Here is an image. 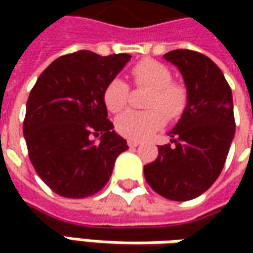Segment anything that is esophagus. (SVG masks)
<instances>
[{"label": "esophagus", "mask_w": 253, "mask_h": 253, "mask_svg": "<svg viewBox=\"0 0 253 253\" xmlns=\"http://www.w3.org/2000/svg\"><path fill=\"white\" fill-rule=\"evenodd\" d=\"M139 145V142L138 141H133V139H128V146L129 148H136Z\"/></svg>", "instance_id": "1"}]
</instances>
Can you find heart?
<instances>
[{"instance_id": "b5f03b06", "label": "heart", "mask_w": 253, "mask_h": 253, "mask_svg": "<svg viewBox=\"0 0 253 253\" xmlns=\"http://www.w3.org/2000/svg\"><path fill=\"white\" fill-rule=\"evenodd\" d=\"M132 82L138 87H149L151 91L145 100V111L121 114L115 128L122 136L142 141L163 126L168 120H177L186 111L189 92L186 85L171 80V72L166 64L153 59H145L131 69ZM129 100V85L122 79H112L104 90V102L111 112L124 110Z\"/></svg>"}]
</instances>
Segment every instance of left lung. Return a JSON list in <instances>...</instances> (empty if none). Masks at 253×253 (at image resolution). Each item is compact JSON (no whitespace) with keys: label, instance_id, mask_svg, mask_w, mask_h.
Wrapping results in <instances>:
<instances>
[{"label":"left lung","instance_id":"left-lung-1","mask_svg":"<svg viewBox=\"0 0 253 253\" xmlns=\"http://www.w3.org/2000/svg\"><path fill=\"white\" fill-rule=\"evenodd\" d=\"M163 57L180 70L189 104L169 132L173 145L159 146L158 158L143 173L148 184L165 199L187 201L209 190L224 168L235 133L232 92L207 56L176 49Z\"/></svg>","mask_w":253,"mask_h":253}]
</instances>
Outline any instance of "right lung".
<instances>
[{
    "label": "right lung",
    "mask_w": 253,
    "mask_h": 253,
    "mask_svg": "<svg viewBox=\"0 0 253 253\" xmlns=\"http://www.w3.org/2000/svg\"><path fill=\"white\" fill-rule=\"evenodd\" d=\"M131 54L80 50L57 57L36 80L26 102L24 136L36 173L56 194L84 199L111 177L128 149L114 131L104 90ZM100 135V142L91 139Z\"/></svg>",
    "instance_id": "1"
}]
</instances>
